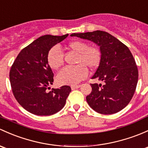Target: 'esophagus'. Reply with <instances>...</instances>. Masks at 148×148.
<instances>
[{
  "label": "esophagus",
  "mask_w": 148,
  "mask_h": 148,
  "mask_svg": "<svg viewBox=\"0 0 148 148\" xmlns=\"http://www.w3.org/2000/svg\"><path fill=\"white\" fill-rule=\"evenodd\" d=\"M81 86V85H71V89H75V88H79Z\"/></svg>",
  "instance_id": "34e87169"
}]
</instances>
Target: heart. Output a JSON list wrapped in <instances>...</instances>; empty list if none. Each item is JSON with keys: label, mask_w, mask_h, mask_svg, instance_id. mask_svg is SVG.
Wrapping results in <instances>:
<instances>
[{"label": "heart", "mask_w": 148, "mask_h": 148, "mask_svg": "<svg viewBox=\"0 0 148 148\" xmlns=\"http://www.w3.org/2000/svg\"><path fill=\"white\" fill-rule=\"evenodd\" d=\"M66 49L77 54L76 66L64 68L57 76L60 84L74 85L79 83L88 75V68L94 70L99 66L101 60V51L96 46H88L82 40H74L66 46ZM47 62L52 69L57 70L63 64V54L57 47H53L48 52Z\"/></svg>", "instance_id": "1"}]
</instances>
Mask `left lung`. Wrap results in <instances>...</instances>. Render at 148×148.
Returning a JSON list of instances; mask_svg holds the SVG:
<instances>
[{"label": "left lung", "instance_id": "obj_1", "mask_svg": "<svg viewBox=\"0 0 148 148\" xmlns=\"http://www.w3.org/2000/svg\"><path fill=\"white\" fill-rule=\"evenodd\" d=\"M71 36L90 40L100 47L101 60L91 79L103 81L104 84H91L92 91L86 98L89 106L106 115L123 109L133 98L138 80V67L128 47L104 31Z\"/></svg>", "mask_w": 148, "mask_h": 148}]
</instances>
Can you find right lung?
<instances>
[{"label": "right lung", "instance_id": "add662e5", "mask_svg": "<svg viewBox=\"0 0 148 148\" xmlns=\"http://www.w3.org/2000/svg\"><path fill=\"white\" fill-rule=\"evenodd\" d=\"M68 35L40 37L22 49L12 64L9 75L12 93L20 105L29 113L50 116L64 106L71 87L63 86L47 91L54 82L47 55L52 47Z\"/></svg>", "mask_w": 148, "mask_h": 148}]
</instances>
